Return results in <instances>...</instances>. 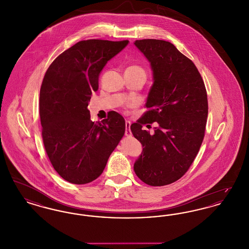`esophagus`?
Segmentation results:
<instances>
[{
  "label": "esophagus",
  "mask_w": 249,
  "mask_h": 249,
  "mask_svg": "<svg viewBox=\"0 0 249 249\" xmlns=\"http://www.w3.org/2000/svg\"><path fill=\"white\" fill-rule=\"evenodd\" d=\"M125 126H126V130H125V135L126 136H131V131H130V121H126L125 122Z\"/></svg>",
  "instance_id": "34e87169"
}]
</instances>
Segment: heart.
Listing matches in <instances>:
<instances>
[{
	"mask_svg": "<svg viewBox=\"0 0 249 249\" xmlns=\"http://www.w3.org/2000/svg\"><path fill=\"white\" fill-rule=\"evenodd\" d=\"M126 71H139V72H142L143 74H145L144 70L142 69V67H141V66H139V65H135V64H133V65H130V66L126 69Z\"/></svg>",
	"mask_w": 249,
	"mask_h": 249,
	"instance_id": "1",
	"label": "heart"
}]
</instances>
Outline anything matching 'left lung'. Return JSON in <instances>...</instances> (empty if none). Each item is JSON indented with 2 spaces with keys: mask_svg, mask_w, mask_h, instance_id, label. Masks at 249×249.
<instances>
[{
  "mask_svg": "<svg viewBox=\"0 0 249 249\" xmlns=\"http://www.w3.org/2000/svg\"><path fill=\"white\" fill-rule=\"evenodd\" d=\"M134 45L150 61L154 76L147 111L130 126L143 147L134 172L149 186H165L188 172L200 150L208 115L206 89L192 60L170 42L142 39ZM153 122L158 123L154 134L142 130Z\"/></svg>",
  "mask_w": 249,
  "mask_h": 249,
  "instance_id": "left-lung-1",
  "label": "left lung"
}]
</instances>
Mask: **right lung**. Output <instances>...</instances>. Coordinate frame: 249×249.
Masks as SVG:
<instances>
[{"label":"right lung","instance_id":"1","mask_svg":"<svg viewBox=\"0 0 249 249\" xmlns=\"http://www.w3.org/2000/svg\"><path fill=\"white\" fill-rule=\"evenodd\" d=\"M128 40H83L49 65L40 89L39 114L48 159L64 180L83 185L99 178L125 133L117 112L93 122L88 109L99 74Z\"/></svg>","mask_w":249,"mask_h":249}]
</instances>
